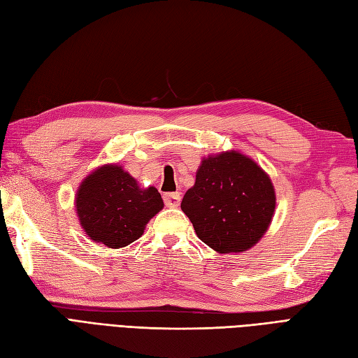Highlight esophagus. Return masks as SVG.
I'll return each instance as SVG.
<instances>
[{
	"label": "esophagus",
	"mask_w": 358,
	"mask_h": 358,
	"mask_svg": "<svg viewBox=\"0 0 358 358\" xmlns=\"http://www.w3.org/2000/svg\"><path fill=\"white\" fill-rule=\"evenodd\" d=\"M180 194L179 193H165L164 194V203L169 208H176L180 203Z\"/></svg>",
	"instance_id": "34e87169"
}]
</instances>
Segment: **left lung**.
Returning <instances> with one entry per match:
<instances>
[{
	"instance_id": "left-lung-1",
	"label": "left lung",
	"mask_w": 358,
	"mask_h": 358,
	"mask_svg": "<svg viewBox=\"0 0 358 358\" xmlns=\"http://www.w3.org/2000/svg\"><path fill=\"white\" fill-rule=\"evenodd\" d=\"M180 208L205 245L220 254L245 252L268 228L275 189L254 161L226 152L202 161Z\"/></svg>"
}]
</instances>
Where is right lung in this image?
Here are the masks:
<instances>
[{
  "instance_id": "obj_1",
  "label": "right lung",
  "mask_w": 358,
  "mask_h": 358,
  "mask_svg": "<svg viewBox=\"0 0 358 358\" xmlns=\"http://www.w3.org/2000/svg\"><path fill=\"white\" fill-rule=\"evenodd\" d=\"M164 206L158 189H139L118 165H104L77 191L76 208L85 232L108 248H124L141 237L147 222Z\"/></svg>"
}]
</instances>
